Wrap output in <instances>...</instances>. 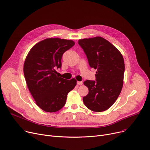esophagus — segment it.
Here are the masks:
<instances>
[{"label": "esophagus", "instance_id": "1", "mask_svg": "<svg viewBox=\"0 0 150 150\" xmlns=\"http://www.w3.org/2000/svg\"><path fill=\"white\" fill-rule=\"evenodd\" d=\"M83 82L82 81H78L77 82V84L78 85V86H81L82 84H83Z\"/></svg>", "mask_w": 150, "mask_h": 150}]
</instances>
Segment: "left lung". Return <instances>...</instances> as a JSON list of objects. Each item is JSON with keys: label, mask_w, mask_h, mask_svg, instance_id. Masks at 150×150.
Here are the masks:
<instances>
[{"label": "left lung", "mask_w": 150, "mask_h": 150, "mask_svg": "<svg viewBox=\"0 0 150 150\" xmlns=\"http://www.w3.org/2000/svg\"><path fill=\"white\" fill-rule=\"evenodd\" d=\"M91 67L97 69L96 81L86 80L88 93L83 97L84 105L92 111L107 110L116 101L123 86L125 64L121 53L101 37L78 40Z\"/></svg>", "instance_id": "obj_1"}]
</instances>
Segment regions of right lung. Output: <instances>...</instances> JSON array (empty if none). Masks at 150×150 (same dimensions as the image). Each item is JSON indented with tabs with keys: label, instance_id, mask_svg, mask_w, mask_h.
Listing matches in <instances>:
<instances>
[{
	"label": "right lung",
	"instance_id": "obj_1",
	"mask_svg": "<svg viewBox=\"0 0 150 150\" xmlns=\"http://www.w3.org/2000/svg\"><path fill=\"white\" fill-rule=\"evenodd\" d=\"M75 42L71 40L49 38L35 44L26 56L23 72L27 86L36 104L46 112H56L65 105L68 93L76 85L58 75L63 54Z\"/></svg>",
	"mask_w": 150,
	"mask_h": 150
}]
</instances>
